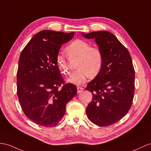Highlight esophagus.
<instances>
[{
    "label": "esophagus",
    "mask_w": 151,
    "mask_h": 151,
    "mask_svg": "<svg viewBox=\"0 0 151 151\" xmlns=\"http://www.w3.org/2000/svg\"><path fill=\"white\" fill-rule=\"evenodd\" d=\"M77 89H78V93H80L81 92H82L83 90V88L82 87H80V86L77 87Z\"/></svg>",
    "instance_id": "obj_1"
}]
</instances>
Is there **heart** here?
Returning a JSON list of instances; mask_svg holds the SVG:
<instances>
[{"instance_id":"heart-1","label":"heart","mask_w":151,"mask_h":151,"mask_svg":"<svg viewBox=\"0 0 151 151\" xmlns=\"http://www.w3.org/2000/svg\"><path fill=\"white\" fill-rule=\"evenodd\" d=\"M70 56L79 57L77 69L73 72L68 81L81 85L85 83L89 76L94 78L100 73L103 63V56L101 49L97 47H91L90 43L82 40H76L66 48ZM57 65L60 70L65 75L70 73L69 65L62 55L56 58Z\"/></svg>"}]
</instances>
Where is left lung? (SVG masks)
Segmentation results:
<instances>
[{
    "mask_svg": "<svg viewBox=\"0 0 151 151\" xmlns=\"http://www.w3.org/2000/svg\"><path fill=\"white\" fill-rule=\"evenodd\" d=\"M81 35L85 38L94 39L103 56L100 73L86 88L93 95L86 115L97 126H108L122 119L133 103V62L127 49L113 33L100 31Z\"/></svg>",
    "mask_w": 151,
    "mask_h": 151,
    "instance_id": "left-lung-1",
    "label": "left lung"
}]
</instances>
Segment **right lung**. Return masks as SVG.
Instances as JSON below:
<instances>
[{
	"label": "right lung",
	"mask_w": 151,
	"mask_h": 151,
	"mask_svg": "<svg viewBox=\"0 0 151 151\" xmlns=\"http://www.w3.org/2000/svg\"><path fill=\"white\" fill-rule=\"evenodd\" d=\"M74 32L43 30L33 36L22 51L18 61L17 95L28 119L47 127L56 126L66 105L77 94L76 85L64 84L56 63L59 50Z\"/></svg>",
	"instance_id": "1"
}]
</instances>
